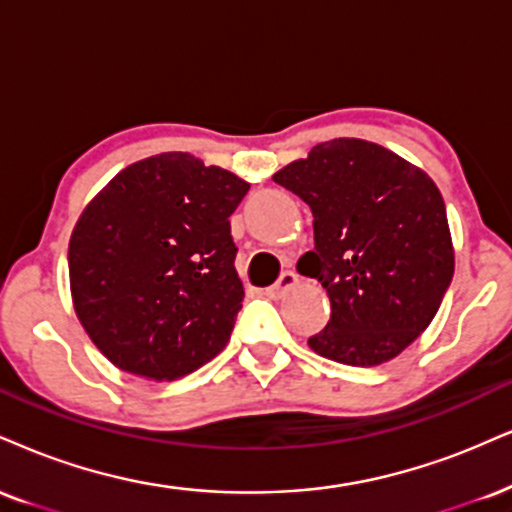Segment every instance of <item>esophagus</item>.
<instances>
[{"label": "esophagus", "mask_w": 512, "mask_h": 512, "mask_svg": "<svg viewBox=\"0 0 512 512\" xmlns=\"http://www.w3.org/2000/svg\"><path fill=\"white\" fill-rule=\"evenodd\" d=\"M298 286V274L295 272H283L281 279L274 283V286L267 288V295L269 298H283L288 291H293V288Z\"/></svg>", "instance_id": "obj_1"}]
</instances>
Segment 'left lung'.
<instances>
[{"label": "left lung", "mask_w": 512, "mask_h": 512, "mask_svg": "<svg viewBox=\"0 0 512 512\" xmlns=\"http://www.w3.org/2000/svg\"><path fill=\"white\" fill-rule=\"evenodd\" d=\"M274 181L315 217V250L300 257L298 269L326 288L331 319L307 346L353 367L403 353L432 324L455 269L436 183L360 138L319 143Z\"/></svg>", "instance_id": "obj_1"}]
</instances>
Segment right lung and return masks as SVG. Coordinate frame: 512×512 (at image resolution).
I'll return each instance as SVG.
<instances>
[{
  "label": "right lung",
  "instance_id": "obj_1",
  "mask_svg": "<svg viewBox=\"0 0 512 512\" xmlns=\"http://www.w3.org/2000/svg\"><path fill=\"white\" fill-rule=\"evenodd\" d=\"M250 183L188 152L119 171L69 240L73 310L123 372L171 381L229 343L243 283L229 217Z\"/></svg>",
  "mask_w": 512,
  "mask_h": 512
}]
</instances>
